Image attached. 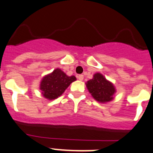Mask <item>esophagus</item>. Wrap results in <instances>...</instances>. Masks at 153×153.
<instances>
[{"label":"esophagus","mask_w":153,"mask_h":153,"mask_svg":"<svg viewBox=\"0 0 153 153\" xmlns=\"http://www.w3.org/2000/svg\"><path fill=\"white\" fill-rule=\"evenodd\" d=\"M77 78H78V80L82 81V80H83V78H84V75H78V76H77Z\"/></svg>","instance_id":"1"}]
</instances>
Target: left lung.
<instances>
[{"label": "left lung", "mask_w": 153, "mask_h": 153, "mask_svg": "<svg viewBox=\"0 0 153 153\" xmlns=\"http://www.w3.org/2000/svg\"><path fill=\"white\" fill-rule=\"evenodd\" d=\"M88 90L96 101L106 103L113 99L115 92V86L108 81L101 73H95L93 78L86 82Z\"/></svg>", "instance_id": "8db88e82"}]
</instances>
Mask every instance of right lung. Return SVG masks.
<instances>
[{
    "instance_id": "right-lung-1",
    "label": "right lung",
    "mask_w": 153,
    "mask_h": 153,
    "mask_svg": "<svg viewBox=\"0 0 153 153\" xmlns=\"http://www.w3.org/2000/svg\"><path fill=\"white\" fill-rule=\"evenodd\" d=\"M76 80L74 75L68 76L60 68H56L51 74L42 78L40 89L42 95L48 100H54L62 95L71 83Z\"/></svg>"
}]
</instances>
